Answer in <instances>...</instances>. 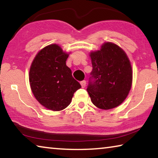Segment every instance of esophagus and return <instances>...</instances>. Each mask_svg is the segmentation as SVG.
Masks as SVG:
<instances>
[{"mask_svg":"<svg viewBox=\"0 0 158 158\" xmlns=\"http://www.w3.org/2000/svg\"><path fill=\"white\" fill-rule=\"evenodd\" d=\"M80 84H81L82 88H85V84H86V82H85V80H84V81H81V82H80Z\"/></svg>","mask_w":158,"mask_h":158,"instance_id":"esophagus-1","label":"esophagus"}]
</instances>
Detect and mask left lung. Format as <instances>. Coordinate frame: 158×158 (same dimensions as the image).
I'll return each instance as SVG.
<instances>
[{
    "instance_id": "left-lung-1",
    "label": "left lung",
    "mask_w": 158,
    "mask_h": 158,
    "mask_svg": "<svg viewBox=\"0 0 158 158\" xmlns=\"http://www.w3.org/2000/svg\"><path fill=\"white\" fill-rule=\"evenodd\" d=\"M93 66L87 91L93 105L108 110L119 106L131 89L132 66L126 53L112 42L90 53Z\"/></svg>"
}]
</instances>
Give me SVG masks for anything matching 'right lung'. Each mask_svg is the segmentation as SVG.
<instances>
[{
	"mask_svg": "<svg viewBox=\"0 0 158 158\" xmlns=\"http://www.w3.org/2000/svg\"><path fill=\"white\" fill-rule=\"evenodd\" d=\"M69 54L58 44L45 47L37 53L31 64L29 81L35 98L52 111L66 108L74 92L81 88L66 65Z\"/></svg>",
	"mask_w": 158,
	"mask_h": 158,
	"instance_id": "right-lung-1",
	"label": "right lung"
}]
</instances>
